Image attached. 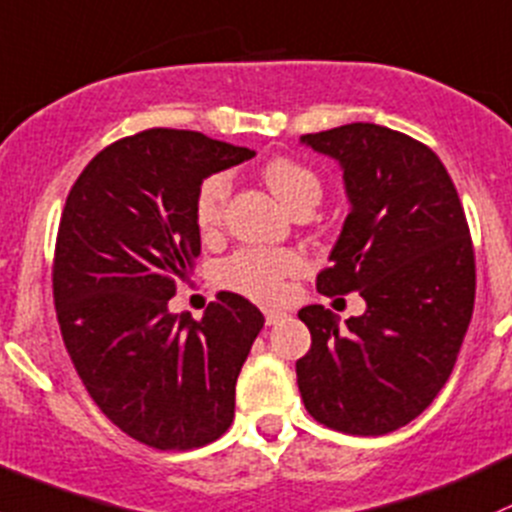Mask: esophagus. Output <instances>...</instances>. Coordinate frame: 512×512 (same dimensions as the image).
I'll return each instance as SVG.
<instances>
[{
  "mask_svg": "<svg viewBox=\"0 0 512 512\" xmlns=\"http://www.w3.org/2000/svg\"><path fill=\"white\" fill-rule=\"evenodd\" d=\"M263 315H266V324L271 327V324L280 322L285 317V310H276V307H271V310H263Z\"/></svg>",
  "mask_w": 512,
  "mask_h": 512,
  "instance_id": "34e87169",
  "label": "esophagus"
}]
</instances>
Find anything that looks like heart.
<instances>
[{
	"label": "heart",
	"instance_id": "1",
	"mask_svg": "<svg viewBox=\"0 0 512 512\" xmlns=\"http://www.w3.org/2000/svg\"><path fill=\"white\" fill-rule=\"evenodd\" d=\"M263 180L290 212L315 210L322 200V180L295 158H271L261 168ZM232 180L227 173H212L200 183L195 195V222L202 234L222 227ZM302 271L300 254L288 249H244L222 266V283L256 302H278L288 290V278Z\"/></svg>",
	"mask_w": 512,
	"mask_h": 512
}]
</instances>
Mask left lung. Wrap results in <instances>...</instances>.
<instances>
[{
    "mask_svg": "<svg viewBox=\"0 0 512 512\" xmlns=\"http://www.w3.org/2000/svg\"><path fill=\"white\" fill-rule=\"evenodd\" d=\"M300 141L342 166L351 205L317 290H359L366 312L339 324L302 307L298 388L317 422L378 437L415 420L456 364L476 293L469 224L437 153L400 131L356 122Z\"/></svg>",
    "mask_w": 512,
    "mask_h": 512,
    "instance_id": "obj_1",
    "label": "left lung"
}]
</instances>
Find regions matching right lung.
Returning a JSON list of instances; mask_svg holds the SVG:
<instances>
[{
	"instance_id": "add662e5",
	"label": "right lung",
	"mask_w": 512,
	"mask_h": 512,
	"mask_svg": "<svg viewBox=\"0 0 512 512\" xmlns=\"http://www.w3.org/2000/svg\"><path fill=\"white\" fill-rule=\"evenodd\" d=\"M254 156L197 131L148 129L97 153L65 200L53 258L65 349L97 408L153 449L205 447L234 420L261 310L217 293L197 322L168 300L200 256L197 188Z\"/></svg>"
}]
</instances>
